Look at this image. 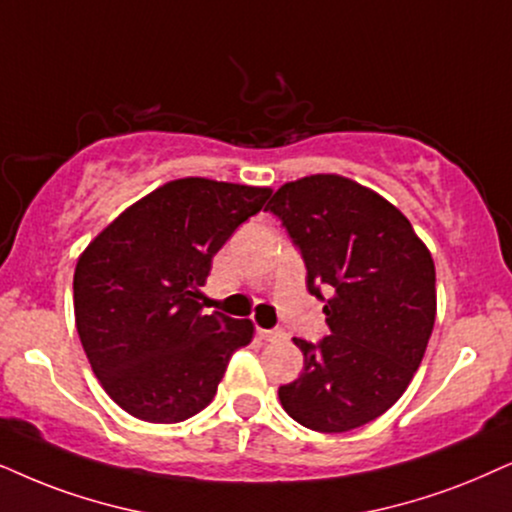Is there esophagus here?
Returning <instances> with one entry per match:
<instances>
[{
    "instance_id": "34e87169",
    "label": "esophagus",
    "mask_w": 512,
    "mask_h": 512,
    "mask_svg": "<svg viewBox=\"0 0 512 512\" xmlns=\"http://www.w3.org/2000/svg\"><path fill=\"white\" fill-rule=\"evenodd\" d=\"M257 335H260L264 342H278V340L286 338L283 331H264V328H257Z\"/></svg>"
}]
</instances>
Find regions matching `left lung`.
I'll list each match as a JSON object with an SVG mask.
<instances>
[{
    "instance_id": "8db88e82",
    "label": "left lung",
    "mask_w": 512,
    "mask_h": 512,
    "mask_svg": "<svg viewBox=\"0 0 512 512\" xmlns=\"http://www.w3.org/2000/svg\"><path fill=\"white\" fill-rule=\"evenodd\" d=\"M267 210L300 250L307 290L326 302L331 328L316 345L293 338L304 368L278 387L283 409L316 432L361 428L404 394L423 361L437 312L435 262L392 203L338 174L283 184Z\"/></svg>"
}]
</instances>
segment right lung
<instances>
[{
  "mask_svg": "<svg viewBox=\"0 0 512 512\" xmlns=\"http://www.w3.org/2000/svg\"><path fill=\"white\" fill-rule=\"evenodd\" d=\"M269 196L200 177L170 181L82 252L73 278L77 333L120 409L148 423H179L215 397L231 354L255 328L248 319L203 314L198 288L212 257Z\"/></svg>",
  "mask_w": 512,
  "mask_h": 512,
  "instance_id": "right-lung-1",
  "label": "right lung"
}]
</instances>
